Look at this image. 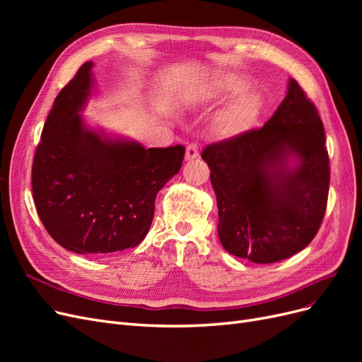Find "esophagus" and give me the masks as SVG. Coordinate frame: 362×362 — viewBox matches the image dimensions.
<instances>
[{
    "label": "esophagus",
    "instance_id": "1",
    "mask_svg": "<svg viewBox=\"0 0 362 362\" xmlns=\"http://www.w3.org/2000/svg\"><path fill=\"white\" fill-rule=\"evenodd\" d=\"M199 157V145L198 144H190L185 149V160L190 161Z\"/></svg>",
    "mask_w": 362,
    "mask_h": 362
}]
</instances>
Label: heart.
<instances>
[{
    "label": "heart",
    "mask_w": 362,
    "mask_h": 362,
    "mask_svg": "<svg viewBox=\"0 0 362 362\" xmlns=\"http://www.w3.org/2000/svg\"><path fill=\"white\" fill-rule=\"evenodd\" d=\"M247 80L243 75L225 74L222 76H218L217 89L222 93H235L245 88ZM262 103H264V100H262V93L258 89H245V91L238 93L235 96V100L229 104L225 113L226 122L235 128L249 125L252 120H255L258 117L262 108Z\"/></svg>",
    "instance_id": "1"
}]
</instances>
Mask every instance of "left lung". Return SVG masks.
I'll use <instances>...</instances> for the list:
<instances>
[{
    "instance_id": "1",
    "label": "left lung",
    "mask_w": 362,
    "mask_h": 362,
    "mask_svg": "<svg viewBox=\"0 0 362 362\" xmlns=\"http://www.w3.org/2000/svg\"><path fill=\"white\" fill-rule=\"evenodd\" d=\"M325 141L319 112L290 78L264 127L202 151L217 199L218 238L229 254L270 264L311 243L329 192Z\"/></svg>"
}]
</instances>
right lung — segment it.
Instances as JSON below:
<instances>
[{
    "label": "right lung",
    "instance_id": "add662e5",
    "mask_svg": "<svg viewBox=\"0 0 362 362\" xmlns=\"http://www.w3.org/2000/svg\"><path fill=\"white\" fill-rule=\"evenodd\" d=\"M92 62L63 87L43 125L31 169L33 199L56 242L75 254L136 247L149 231L156 196L181 169L185 148L145 149L90 129Z\"/></svg>",
    "mask_w": 362,
    "mask_h": 362
}]
</instances>
